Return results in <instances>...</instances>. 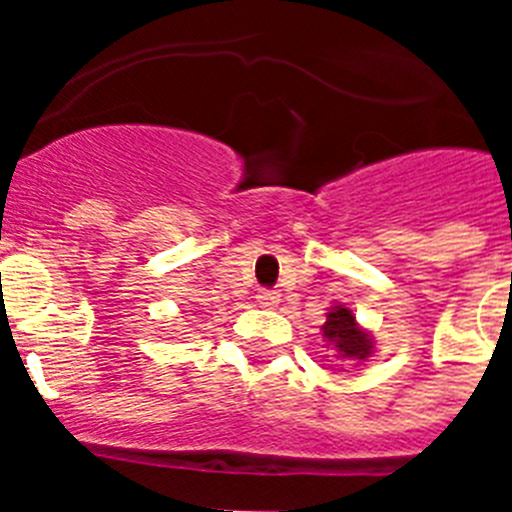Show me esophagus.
Returning a JSON list of instances; mask_svg holds the SVG:
<instances>
[{
  "instance_id": "34e87169",
  "label": "esophagus",
  "mask_w": 512,
  "mask_h": 512,
  "mask_svg": "<svg viewBox=\"0 0 512 512\" xmlns=\"http://www.w3.org/2000/svg\"><path fill=\"white\" fill-rule=\"evenodd\" d=\"M256 300H259L261 307H277L279 305V292L277 289H261L259 295H256Z\"/></svg>"
}]
</instances>
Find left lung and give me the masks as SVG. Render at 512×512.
I'll return each instance as SVG.
<instances>
[{
  "label": "left lung",
  "mask_w": 512,
  "mask_h": 512,
  "mask_svg": "<svg viewBox=\"0 0 512 512\" xmlns=\"http://www.w3.org/2000/svg\"><path fill=\"white\" fill-rule=\"evenodd\" d=\"M323 336L336 343L341 359H366V356L372 354V341L366 338V333L356 328V318L346 307L328 312Z\"/></svg>",
  "instance_id": "obj_1"
}]
</instances>
